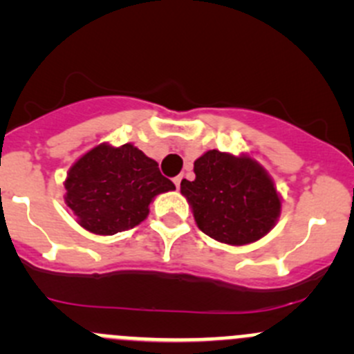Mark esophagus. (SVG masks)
I'll return each instance as SVG.
<instances>
[{
	"mask_svg": "<svg viewBox=\"0 0 354 354\" xmlns=\"http://www.w3.org/2000/svg\"><path fill=\"white\" fill-rule=\"evenodd\" d=\"M183 174H180V176H176L174 178V185H176V188H180V185H181V181H183Z\"/></svg>",
	"mask_w": 354,
	"mask_h": 354,
	"instance_id": "1",
	"label": "esophagus"
}]
</instances>
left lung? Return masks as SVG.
Segmentation results:
<instances>
[{"label":"left lung","instance_id":"8db88e82","mask_svg":"<svg viewBox=\"0 0 354 354\" xmlns=\"http://www.w3.org/2000/svg\"><path fill=\"white\" fill-rule=\"evenodd\" d=\"M194 171V181H181V194L207 236L241 246L259 241L276 226L281 195L255 159L214 149L195 160Z\"/></svg>","mask_w":354,"mask_h":354}]
</instances>
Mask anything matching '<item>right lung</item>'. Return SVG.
<instances>
[{
	"mask_svg": "<svg viewBox=\"0 0 354 354\" xmlns=\"http://www.w3.org/2000/svg\"><path fill=\"white\" fill-rule=\"evenodd\" d=\"M65 202L88 233L111 236L138 226L159 194L174 190L159 164L133 144H99L70 167Z\"/></svg>",
	"mask_w": 354,
	"mask_h": 354,
	"instance_id": "right-lung-1",
	"label": "right lung"
}]
</instances>
